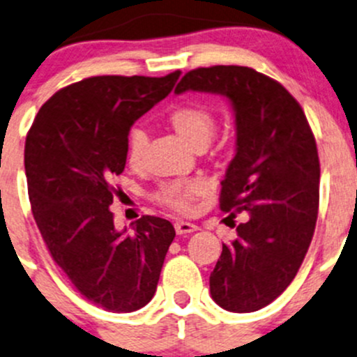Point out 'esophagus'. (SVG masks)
<instances>
[{"label": "esophagus", "mask_w": 357, "mask_h": 357, "mask_svg": "<svg viewBox=\"0 0 357 357\" xmlns=\"http://www.w3.org/2000/svg\"><path fill=\"white\" fill-rule=\"evenodd\" d=\"M174 229L178 235H188V233H193L197 231V226L192 225V222H185V221H178L174 222Z\"/></svg>", "instance_id": "obj_1"}]
</instances>
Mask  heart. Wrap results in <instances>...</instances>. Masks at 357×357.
Wrapping results in <instances>:
<instances>
[{
	"label": "heart",
	"instance_id": "obj_1",
	"mask_svg": "<svg viewBox=\"0 0 357 357\" xmlns=\"http://www.w3.org/2000/svg\"><path fill=\"white\" fill-rule=\"evenodd\" d=\"M167 122L193 149H204L205 145H208L218 129V119L211 107L195 100H188L172 107L167 112ZM146 145H149V136L145 129L132 128L126 143V157L131 167H139L143 164ZM202 190L204 185L197 179H174L158 186L155 200L171 211L186 214L192 211L193 200Z\"/></svg>",
	"mask_w": 357,
	"mask_h": 357
}]
</instances>
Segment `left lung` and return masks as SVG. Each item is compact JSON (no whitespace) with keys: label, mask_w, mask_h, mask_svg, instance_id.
<instances>
[{"label":"left lung","mask_w":357,"mask_h":357,"mask_svg":"<svg viewBox=\"0 0 357 357\" xmlns=\"http://www.w3.org/2000/svg\"><path fill=\"white\" fill-rule=\"evenodd\" d=\"M207 91L231 100L236 153L221 183L219 208L245 211L236 240L222 243L211 295L222 309L252 312L271 304L297 275L314 235L319 157L297 100L250 67L212 66L186 72L174 91Z\"/></svg>","instance_id":"left-lung-1"}]
</instances>
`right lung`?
Wrapping results in <instances>:
<instances>
[{
    "label": "right lung",
    "mask_w": 357,
    "mask_h": 357,
    "mask_svg": "<svg viewBox=\"0 0 357 357\" xmlns=\"http://www.w3.org/2000/svg\"><path fill=\"white\" fill-rule=\"evenodd\" d=\"M179 74L82 79L39 109L25 138L29 200L50 255L107 311L132 312L152 301L176 236L157 215H142L132 233L117 231L109 205L132 122L171 93Z\"/></svg>",
    "instance_id": "right-lung-1"
}]
</instances>
